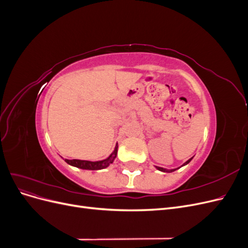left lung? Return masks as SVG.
<instances>
[{"mask_svg":"<svg viewBox=\"0 0 248 248\" xmlns=\"http://www.w3.org/2000/svg\"><path fill=\"white\" fill-rule=\"evenodd\" d=\"M191 159H192V158H190V159L187 160V161H186V162L183 164V166H185V164H187V163H189ZM156 168H157V170H161V171H169V172H170V171H174V170H164V169H162V168H159V167H156Z\"/></svg>","mask_w":248,"mask_h":248,"instance_id":"obj_1","label":"left lung"}]
</instances>
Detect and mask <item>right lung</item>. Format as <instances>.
<instances>
[{
    "instance_id": "add662e5",
    "label": "right lung",
    "mask_w": 248,
    "mask_h": 248,
    "mask_svg": "<svg viewBox=\"0 0 248 248\" xmlns=\"http://www.w3.org/2000/svg\"><path fill=\"white\" fill-rule=\"evenodd\" d=\"M117 151H118V146H116L115 151L111 153V155L108 157V158L101 160V161H87V160H79V159H65V161L70 164V166L77 167L79 169H84V170H102L108 168L110 163H112L114 159L117 156Z\"/></svg>"
}]
</instances>
